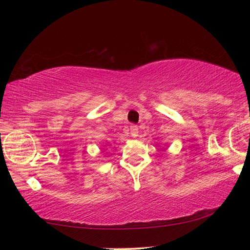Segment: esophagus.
<instances>
[{"label": "esophagus", "instance_id": "obj_1", "mask_svg": "<svg viewBox=\"0 0 250 250\" xmlns=\"http://www.w3.org/2000/svg\"><path fill=\"white\" fill-rule=\"evenodd\" d=\"M130 133H131V135H132L133 138H137L138 137V133H139L138 125H130Z\"/></svg>", "mask_w": 250, "mask_h": 250}]
</instances>
